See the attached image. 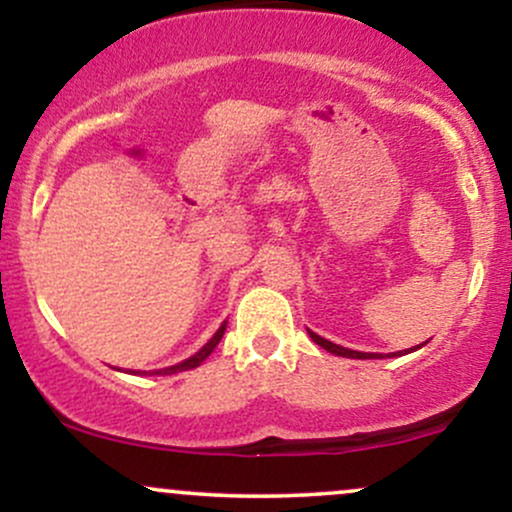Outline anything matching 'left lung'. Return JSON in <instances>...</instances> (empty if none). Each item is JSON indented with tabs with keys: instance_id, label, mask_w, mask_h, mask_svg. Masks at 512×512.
Instances as JSON below:
<instances>
[{
	"instance_id": "8db88e82",
	"label": "left lung",
	"mask_w": 512,
	"mask_h": 512,
	"mask_svg": "<svg viewBox=\"0 0 512 512\" xmlns=\"http://www.w3.org/2000/svg\"><path fill=\"white\" fill-rule=\"evenodd\" d=\"M308 334H310V339H313L317 346H322V349L330 351V354H334V356H344V358H380V354H363V351L344 349V346L332 344L330 339H322L320 334H315V332H310V330H308ZM414 349H419V346H414ZM399 354H402V351H399Z\"/></svg>"
}]
</instances>
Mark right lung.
Instances as JSON below:
<instances>
[{
    "label": "right lung",
    "instance_id": "1",
    "mask_svg": "<svg viewBox=\"0 0 512 512\" xmlns=\"http://www.w3.org/2000/svg\"><path fill=\"white\" fill-rule=\"evenodd\" d=\"M223 332H226V322H223V325L219 327V330H216V334L214 337L209 339L207 344L202 346V349L197 351L195 356H190V358H185V361L182 363H175V366H170V368H161V370H156V375H173V373H182V370H190V368H197L199 363L204 361V358H207L211 351L216 349V344L221 342V337H223Z\"/></svg>",
    "mask_w": 512,
    "mask_h": 512
}]
</instances>
